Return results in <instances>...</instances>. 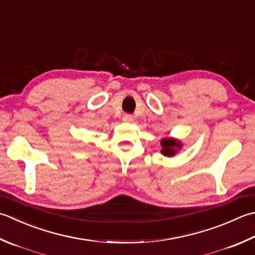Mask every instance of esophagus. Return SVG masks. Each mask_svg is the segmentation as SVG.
<instances>
[{
  "label": "esophagus",
  "mask_w": 255,
  "mask_h": 255,
  "mask_svg": "<svg viewBox=\"0 0 255 255\" xmlns=\"http://www.w3.org/2000/svg\"><path fill=\"white\" fill-rule=\"evenodd\" d=\"M123 121L125 123H132L133 122V117L131 116L130 114H125L123 116Z\"/></svg>",
  "instance_id": "1"
}]
</instances>
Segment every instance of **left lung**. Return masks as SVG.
I'll return each instance as SVG.
<instances>
[{"label":"left lung","instance_id":"8db88e82","mask_svg":"<svg viewBox=\"0 0 255 255\" xmlns=\"http://www.w3.org/2000/svg\"><path fill=\"white\" fill-rule=\"evenodd\" d=\"M161 144V153L163 156L167 157H173L174 154L178 152L179 149L182 147V143L180 140L176 138H164L160 142Z\"/></svg>","mask_w":255,"mask_h":255}]
</instances>
